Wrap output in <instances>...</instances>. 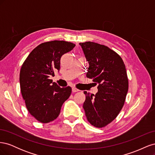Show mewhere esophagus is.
I'll use <instances>...</instances> for the list:
<instances>
[{
  "mask_svg": "<svg viewBox=\"0 0 155 155\" xmlns=\"http://www.w3.org/2000/svg\"><path fill=\"white\" fill-rule=\"evenodd\" d=\"M72 91L73 92H79V91L78 90V89H77L76 88L72 87Z\"/></svg>",
  "mask_w": 155,
  "mask_h": 155,
  "instance_id": "esophagus-1",
  "label": "esophagus"
}]
</instances>
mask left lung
I'll list each match as a JSON object with an SVG mask.
<instances>
[{
	"mask_svg": "<svg viewBox=\"0 0 155 155\" xmlns=\"http://www.w3.org/2000/svg\"><path fill=\"white\" fill-rule=\"evenodd\" d=\"M88 66L86 76L98 84V91H84L83 107L88 121L101 128L113 121L124 105L129 83L125 64L120 56L105 45L93 42L79 43Z\"/></svg>",
	"mask_w": 155,
	"mask_h": 155,
	"instance_id": "1",
	"label": "left lung"
}]
</instances>
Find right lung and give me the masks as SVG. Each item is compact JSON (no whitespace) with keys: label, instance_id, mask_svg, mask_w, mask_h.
<instances>
[{"label":"right lung","instance_id":"add662e5","mask_svg":"<svg viewBox=\"0 0 155 155\" xmlns=\"http://www.w3.org/2000/svg\"><path fill=\"white\" fill-rule=\"evenodd\" d=\"M75 44L64 41L41 43L33 50L20 71V87L28 110L43 124L58 118L63 103L71 94L70 87L61 88L50 79L60 70L62 55Z\"/></svg>","mask_w":155,"mask_h":155}]
</instances>
